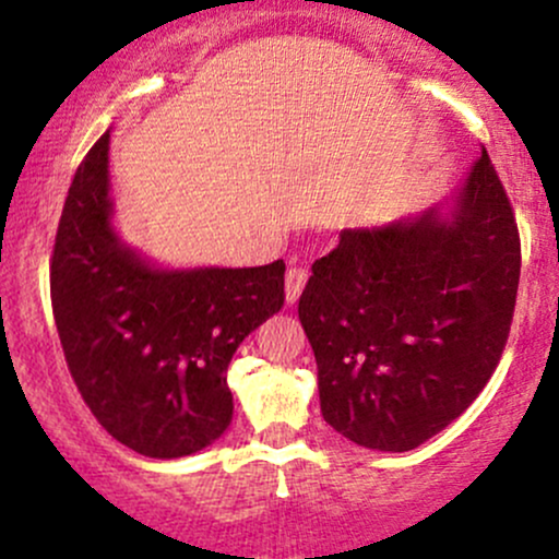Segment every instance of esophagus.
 <instances>
[{"mask_svg":"<svg viewBox=\"0 0 559 559\" xmlns=\"http://www.w3.org/2000/svg\"><path fill=\"white\" fill-rule=\"evenodd\" d=\"M307 284V271L305 267H288L286 273V301L288 305H294V301L299 299L301 288Z\"/></svg>","mask_w":559,"mask_h":559,"instance_id":"obj_1","label":"esophagus"}]
</instances>
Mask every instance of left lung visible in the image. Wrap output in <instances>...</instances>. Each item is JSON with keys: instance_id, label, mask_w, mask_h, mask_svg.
Here are the masks:
<instances>
[{"instance_id": "left-lung-1", "label": "left lung", "mask_w": 559, "mask_h": 559, "mask_svg": "<svg viewBox=\"0 0 559 559\" xmlns=\"http://www.w3.org/2000/svg\"><path fill=\"white\" fill-rule=\"evenodd\" d=\"M518 281L515 213L486 150L449 215L342 230L299 297L325 423L381 452L447 428L497 370Z\"/></svg>"}]
</instances>
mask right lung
<instances>
[{"label":"right lung","instance_id":"right-lung-1","mask_svg":"<svg viewBox=\"0 0 559 559\" xmlns=\"http://www.w3.org/2000/svg\"><path fill=\"white\" fill-rule=\"evenodd\" d=\"M107 152L110 131L75 170L57 226V333L83 402L112 439L144 457H186L230 426L228 362L284 307L286 265H150L112 230Z\"/></svg>","mask_w":559,"mask_h":559}]
</instances>
